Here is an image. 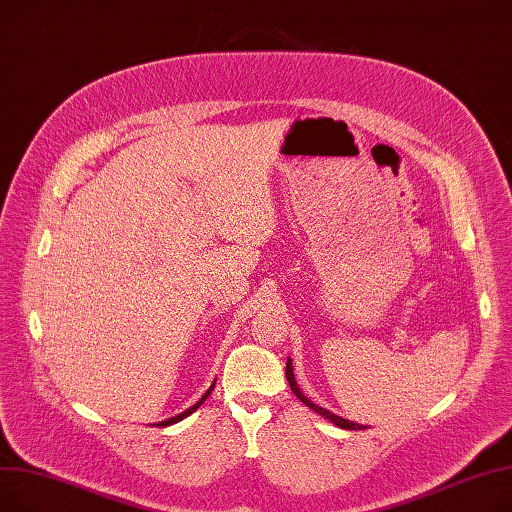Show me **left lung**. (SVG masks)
Here are the masks:
<instances>
[{"label": "left lung", "mask_w": 512, "mask_h": 512, "mask_svg": "<svg viewBox=\"0 0 512 512\" xmlns=\"http://www.w3.org/2000/svg\"><path fill=\"white\" fill-rule=\"evenodd\" d=\"M285 374H287V380H289V386H291V390L295 393V397L302 401L304 405H308L310 409H314L316 413H320V415H324L328 422H333L335 426H339V428H343V430H364V426L362 424H353V422H349V419H343V417H339V415H335V413H330V411H326L324 407H318V405H314L310 399H306L304 395H302V390H299V386H297V382H295V376H293V366H291V359H287V368H285Z\"/></svg>", "instance_id": "8db88e82"}]
</instances>
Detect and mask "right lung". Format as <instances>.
I'll return each mask as SVG.
<instances>
[{
  "label": "right lung",
  "mask_w": 512,
  "mask_h": 512,
  "mask_svg": "<svg viewBox=\"0 0 512 512\" xmlns=\"http://www.w3.org/2000/svg\"><path fill=\"white\" fill-rule=\"evenodd\" d=\"M213 388H215V384H213V386H210V388H208V390H206V393H204V395H202V399H200V401H198V403H196V405H192V407H190V409H186V411H184V413H179V415H175V417H171V419H167V422H161V424H157V426H171V424H175V422H179V419H184V417H188V415H190V413H194V411H196V409H198V407H200V405H202V403H204V401H206V399H208V395H210V393H213Z\"/></svg>",
  "instance_id": "right-lung-1"
}]
</instances>
